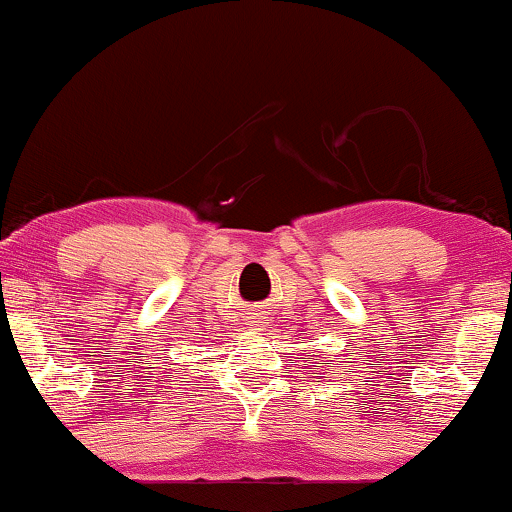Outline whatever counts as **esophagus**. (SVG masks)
<instances>
[{"instance_id":"1","label":"esophagus","mask_w":512,"mask_h":512,"mask_svg":"<svg viewBox=\"0 0 512 512\" xmlns=\"http://www.w3.org/2000/svg\"><path fill=\"white\" fill-rule=\"evenodd\" d=\"M265 324H268V321H265V317L261 312H256V314H251L249 317V326L254 328V331H263L265 328Z\"/></svg>"}]
</instances>
